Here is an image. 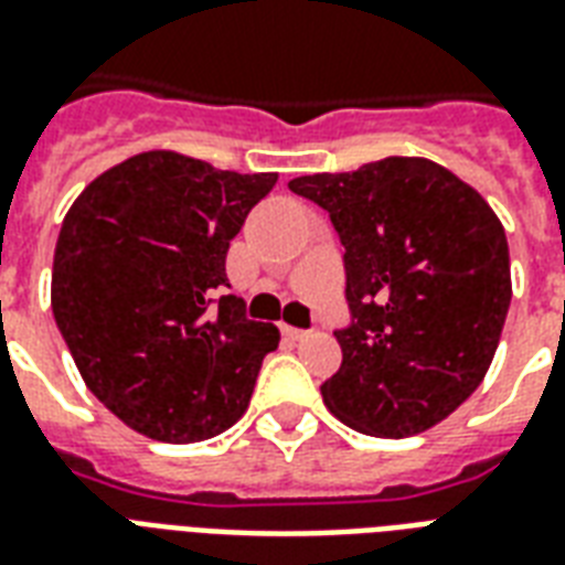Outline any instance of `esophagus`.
<instances>
[{
	"instance_id": "1",
	"label": "esophagus",
	"mask_w": 565,
	"mask_h": 565,
	"mask_svg": "<svg viewBox=\"0 0 565 565\" xmlns=\"http://www.w3.org/2000/svg\"><path fill=\"white\" fill-rule=\"evenodd\" d=\"M282 337L286 339H295V342H300V339L309 337V330H300V328H291V324H282Z\"/></svg>"
}]
</instances>
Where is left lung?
I'll use <instances>...</instances> for the list:
<instances>
[{
  "label": "left lung",
  "mask_w": 565,
  "mask_h": 565,
  "mask_svg": "<svg viewBox=\"0 0 565 565\" xmlns=\"http://www.w3.org/2000/svg\"><path fill=\"white\" fill-rule=\"evenodd\" d=\"M288 190L330 214L351 321L321 384L333 417L375 438L447 419L482 384L512 300L507 232L477 190L426 157L318 172Z\"/></svg>",
  "instance_id": "obj_1"
}]
</instances>
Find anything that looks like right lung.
<instances>
[{
  "instance_id": "1",
  "label": "right lung",
  "mask_w": 565,
  "mask_h": 565,
  "mask_svg": "<svg viewBox=\"0 0 565 565\" xmlns=\"http://www.w3.org/2000/svg\"><path fill=\"white\" fill-rule=\"evenodd\" d=\"M277 172L175 151L106 169L65 214L50 303L79 375L139 435L196 444L244 417L279 330L249 321L226 253Z\"/></svg>"
}]
</instances>
